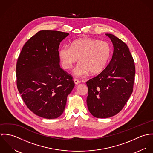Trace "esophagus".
<instances>
[{"instance_id": "1", "label": "esophagus", "mask_w": 153, "mask_h": 153, "mask_svg": "<svg viewBox=\"0 0 153 153\" xmlns=\"http://www.w3.org/2000/svg\"><path fill=\"white\" fill-rule=\"evenodd\" d=\"M74 82H75V84L76 85H78V84H79L81 83V81H79V80H78V79H74Z\"/></svg>"}]
</instances>
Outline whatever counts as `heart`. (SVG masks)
Instances as JSON below:
<instances>
[{
	"instance_id": "heart-1",
	"label": "heart",
	"mask_w": 153,
	"mask_h": 153,
	"mask_svg": "<svg viewBox=\"0 0 153 153\" xmlns=\"http://www.w3.org/2000/svg\"><path fill=\"white\" fill-rule=\"evenodd\" d=\"M111 54L108 42L92 38L75 40L71 46L64 45L59 51V56L62 67L69 69L77 62H80L74 70L78 77H84L90 72L97 74L107 65Z\"/></svg>"
}]
</instances>
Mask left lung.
<instances>
[{"label":"left lung","mask_w":153,"mask_h":153,"mask_svg":"<svg viewBox=\"0 0 153 153\" xmlns=\"http://www.w3.org/2000/svg\"><path fill=\"white\" fill-rule=\"evenodd\" d=\"M114 46L112 59L97 76L87 82V103L90 113L106 118L123 108L133 91L135 68L127 44L114 35L106 33Z\"/></svg>","instance_id":"left-lung-1"}]
</instances>
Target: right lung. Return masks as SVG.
Masks as SVG:
<instances>
[{
	"mask_svg": "<svg viewBox=\"0 0 153 153\" xmlns=\"http://www.w3.org/2000/svg\"><path fill=\"white\" fill-rule=\"evenodd\" d=\"M69 33L41 30L24 45L16 64V84L22 100L35 114L47 119L61 116L75 86L59 65L58 48Z\"/></svg>",
	"mask_w": 153,
	"mask_h": 153,
	"instance_id": "1",
	"label": "right lung"
}]
</instances>
